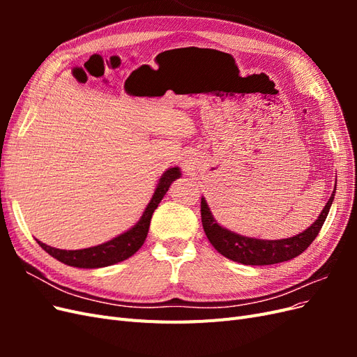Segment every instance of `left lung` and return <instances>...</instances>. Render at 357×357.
Here are the masks:
<instances>
[{"label":"left lung","instance_id":"left-lung-1","mask_svg":"<svg viewBox=\"0 0 357 357\" xmlns=\"http://www.w3.org/2000/svg\"><path fill=\"white\" fill-rule=\"evenodd\" d=\"M333 195L335 189L326 207L319 214V219L308 229L284 240H257L226 229L215 222L207 202L201 198V220L204 232L215 250L234 262L244 265H273L286 262L307 250L308 245L314 241L328 218Z\"/></svg>","mask_w":357,"mask_h":357}]
</instances>
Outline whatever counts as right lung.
Listing matches in <instances>:
<instances>
[{
  "instance_id": "add662e5",
  "label": "right lung",
  "mask_w": 357,
  "mask_h": 357,
  "mask_svg": "<svg viewBox=\"0 0 357 357\" xmlns=\"http://www.w3.org/2000/svg\"><path fill=\"white\" fill-rule=\"evenodd\" d=\"M177 177H180V169L177 167L165 171L159 178L156 190L146 207L142 219L137 222L134 228L121 234L110 241L89 248H82V250H61V248L50 247L38 240L37 243L52 257L58 259L62 264L75 268H102L122 262L125 259L131 257L135 252H138V248L144 244L150 220H152V214L158 208V204L164 198L171 183Z\"/></svg>"
}]
</instances>
